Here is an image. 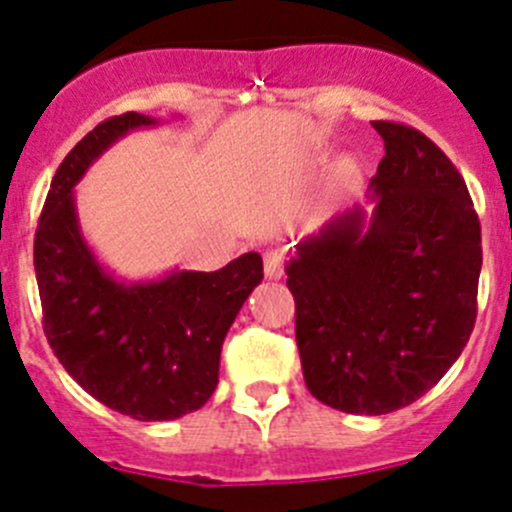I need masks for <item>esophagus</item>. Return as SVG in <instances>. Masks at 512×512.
Masks as SVG:
<instances>
[{"mask_svg":"<svg viewBox=\"0 0 512 512\" xmlns=\"http://www.w3.org/2000/svg\"><path fill=\"white\" fill-rule=\"evenodd\" d=\"M265 275H267V280H283L285 265H283V255H280V252H272V255L265 257Z\"/></svg>","mask_w":512,"mask_h":512,"instance_id":"34e87169","label":"esophagus"}]
</instances>
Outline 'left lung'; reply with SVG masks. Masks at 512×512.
Listing matches in <instances>:
<instances>
[{
  "mask_svg": "<svg viewBox=\"0 0 512 512\" xmlns=\"http://www.w3.org/2000/svg\"><path fill=\"white\" fill-rule=\"evenodd\" d=\"M371 126L384 159L366 204L303 237L285 272L308 391L379 417L427 394L470 341L482 240L452 161L414 128Z\"/></svg>",
  "mask_w": 512,
  "mask_h": 512,
  "instance_id": "1",
  "label": "left lung"
}]
</instances>
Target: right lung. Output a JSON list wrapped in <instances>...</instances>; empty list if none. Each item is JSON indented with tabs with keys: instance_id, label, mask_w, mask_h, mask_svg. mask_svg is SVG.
<instances>
[{
	"instance_id": "add662e5",
	"label": "right lung",
	"mask_w": 512,
	"mask_h": 512,
	"mask_svg": "<svg viewBox=\"0 0 512 512\" xmlns=\"http://www.w3.org/2000/svg\"><path fill=\"white\" fill-rule=\"evenodd\" d=\"M159 118L123 113L95 126L52 176L35 234L45 336L93 399L138 422H171L207 404L219 381L224 336L252 290L262 257L245 252L222 270L118 278L80 227L75 186L100 156Z\"/></svg>"
}]
</instances>
